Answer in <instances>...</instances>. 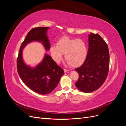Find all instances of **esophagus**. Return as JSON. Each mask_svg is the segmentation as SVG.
<instances>
[{"instance_id":"esophagus-1","label":"esophagus","mask_w":126,"mask_h":126,"mask_svg":"<svg viewBox=\"0 0 126 126\" xmlns=\"http://www.w3.org/2000/svg\"><path fill=\"white\" fill-rule=\"evenodd\" d=\"M63 70H64V72H68V71H69V70L66 69H63Z\"/></svg>"}]
</instances>
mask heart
Masks as SVG:
<instances>
[{
	"instance_id": "obj_1",
	"label": "heart",
	"mask_w": 126,
	"mask_h": 126,
	"mask_svg": "<svg viewBox=\"0 0 126 126\" xmlns=\"http://www.w3.org/2000/svg\"><path fill=\"white\" fill-rule=\"evenodd\" d=\"M50 52L56 63H59L64 54L67 63L72 67H77L84 63L87 48L82 40L71 39L67 36H63L57 41V46H51Z\"/></svg>"
}]
</instances>
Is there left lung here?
I'll list each match as a JSON object with an SVG mask.
<instances>
[{
    "instance_id": "8db88e82",
    "label": "left lung",
    "mask_w": 126,
    "mask_h": 126,
    "mask_svg": "<svg viewBox=\"0 0 126 126\" xmlns=\"http://www.w3.org/2000/svg\"><path fill=\"white\" fill-rule=\"evenodd\" d=\"M86 58L75 69L79 78L75 83L82 92L89 93L98 89L105 81L109 69V52L107 44L98 33H91Z\"/></svg>"
}]
</instances>
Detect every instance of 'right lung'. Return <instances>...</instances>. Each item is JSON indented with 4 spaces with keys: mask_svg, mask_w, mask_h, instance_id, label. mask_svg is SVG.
Segmentation results:
<instances>
[{
    "mask_svg": "<svg viewBox=\"0 0 126 126\" xmlns=\"http://www.w3.org/2000/svg\"><path fill=\"white\" fill-rule=\"evenodd\" d=\"M48 28L39 27L30 30L21 45L17 59V71L22 81L30 89L41 94H48L55 89L64 74L63 70L48 55H45L43 62L35 68H30L22 60V52L25 46L33 41L41 42L49 50L50 45L46 35Z\"/></svg>",
    "mask_w": 126,
    "mask_h": 126,
    "instance_id": "obj_1",
    "label": "right lung"
}]
</instances>
